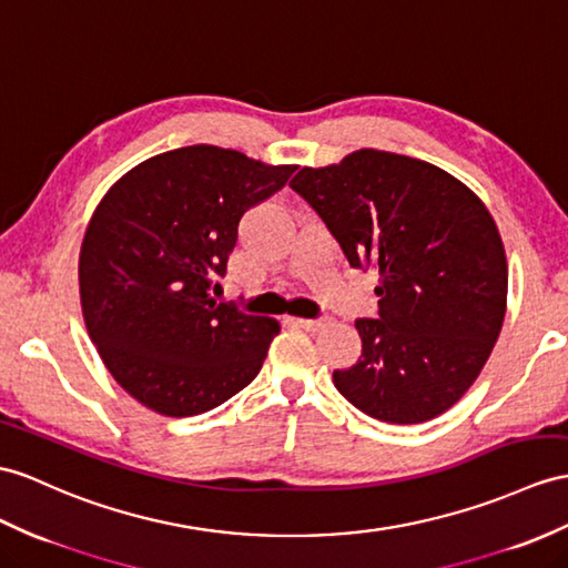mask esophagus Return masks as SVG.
<instances>
[{
	"mask_svg": "<svg viewBox=\"0 0 568 568\" xmlns=\"http://www.w3.org/2000/svg\"><path fill=\"white\" fill-rule=\"evenodd\" d=\"M296 325L303 329H323L329 325V317H298Z\"/></svg>",
	"mask_w": 568,
	"mask_h": 568,
	"instance_id": "34e87169",
	"label": "esophagus"
}]
</instances>
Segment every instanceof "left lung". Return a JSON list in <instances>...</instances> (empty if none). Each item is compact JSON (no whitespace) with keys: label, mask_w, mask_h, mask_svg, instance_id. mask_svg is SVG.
I'll return each mask as SVG.
<instances>
[{"label":"left lung","mask_w":568,"mask_h":568,"mask_svg":"<svg viewBox=\"0 0 568 568\" xmlns=\"http://www.w3.org/2000/svg\"><path fill=\"white\" fill-rule=\"evenodd\" d=\"M325 221L352 267L381 274L362 356L332 373L373 419L419 424L465 395L506 315L508 267L491 214L436 165L362 149L288 183Z\"/></svg>","instance_id":"obj_1"}]
</instances>
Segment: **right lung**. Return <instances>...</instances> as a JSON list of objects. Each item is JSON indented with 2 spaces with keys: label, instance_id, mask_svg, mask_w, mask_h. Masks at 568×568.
<instances>
[{
  "label": "right lung",
  "instance_id": "obj_1",
  "mask_svg": "<svg viewBox=\"0 0 568 568\" xmlns=\"http://www.w3.org/2000/svg\"><path fill=\"white\" fill-rule=\"evenodd\" d=\"M296 165L210 144L134 165L95 206L79 255L81 311L105 368L165 417H192L243 390L280 323L216 303L239 221Z\"/></svg>",
  "mask_w": 568,
  "mask_h": 568
}]
</instances>
